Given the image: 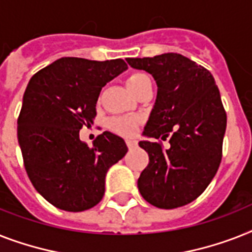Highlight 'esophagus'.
<instances>
[{"mask_svg": "<svg viewBox=\"0 0 252 252\" xmlns=\"http://www.w3.org/2000/svg\"><path fill=\"white\" fill-rule=\"evenodd\" d=\"M126 146L129 147L130 150H132V149H136L137 145H138V144H137L136 140H126Z\"/></svg>", "mask_w": 252, "mask_h": 252, "instance_id": "1", "label": "esophagus"}]
</instances>
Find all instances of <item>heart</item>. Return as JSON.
Listing matches in <instances>:
<instances>
[{
    "mask_svg": "<svg viewBox=\"0 0 252 252\" xmlns=\"http://www.w3.org/2000/svg\"><path fill=\"white\" fill-rule=\"evenodd\" d=\"M149 80L150 77L145 72H133L126 79V87L132 93H134L142 84ZM108 126L114 132L123 134V136H130L136 132L137 126H138V119L134 116H115L108 120Z\"/></svg>",
    "mask_w": 252,
    "mask_h": 252,
    "instance_id": "b5f03b06",
    "label": "heart"
}]
</instances>
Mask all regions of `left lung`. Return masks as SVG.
<instances>
[{
  "instance_id": "1",
  "label": "left lung",
  "mask_w": 252,
  "mask_h": 252,
  "mask_svg": "<svg viewBox=\"0 0 252 252\" xmlns=\"http://www.w3.org/2000/svg\"><path fill=\"white\" fill-rule=\"evenodd\" d=\"M126 61L153 75L158 85L142 134L157 140L171 134L165 150L159 142L140 141L149 164L138 190L155 207L185 206L206 190L221 161L226 114L219 88L208 69L177 53Z\"/></svg>"
}]
</instances>
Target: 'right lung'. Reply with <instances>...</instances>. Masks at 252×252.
Segmentation results:
<instances>
[{
  "mask_svg": "<svg viewBox=\"0 0 252 252\" xmlns=\"http://www.w3.org/2000/svg\"><path fill=\"white\" fill-rule=\"evenodd\" d=\"M126 68L123 59L64 57L31 77L18 141L31 183L57 208L80 212L99 203L108 168L126 154L124 140L111 132L99 134L92 147L79 137L93 124L102 88Z\"/></svg>",
  "mask_w": 252,
  "mask_h": 252,
  "instance_id": "add662e5",
  "label": "right lung"
}]
</instances>
